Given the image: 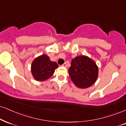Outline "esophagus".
Wrapping results in <instances>:
<instances>
[{
    "label": "esophagus",
    "mask_w": 126,
    "mask_h": 126,
    "mask_svg": "<svg viewBox=\"0 0 126 126\" xmlns=\"http://www.w3.org/2000/svg\"><path fill=\"white\" fill-rule=\"evenodd\" d=\"M66 65H66V63H63V67H66Z\"/></svg>",
    "instance_id": "1"
}]
</instances>
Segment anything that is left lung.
<instances>
[{
	"instance_id": "1",
	"label": "left lung",
	"mask_w": 126,
	"mask_h": 126,
	"mask_svg": "<svg viewBox=\"0 0 126 126\" xmlns=\"http://www.w3.org/2000/svg\"><path fill=\"white\" fill-rule=\"evenodd\" d=\"M68 74L76 86L85 89L95 83L99 69L92 59L86 55H80L72 60Z\"/></svg>"
}]
</instances>
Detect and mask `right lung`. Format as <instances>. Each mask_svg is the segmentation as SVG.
I'll list each match as a JSON object with an SVG mask.
<instances>
[{
    "label": "right lung",
    "instance_id": "add662e5",
    "mask_svg": "<svg viewBox=\"0 0 126 126\" xmlns=\"http://www.w3.org/2000/svg\"><path fill=\"white\" fill-rule=\"evenodd\" d=\"M57 63L51 61L46 54H42L32 62L31 71L32 77L37 81H44L49 78L58 68Z\"/></svg>",
    "mask_w": 126,
    "mask_h": 126
}]
</instances>
